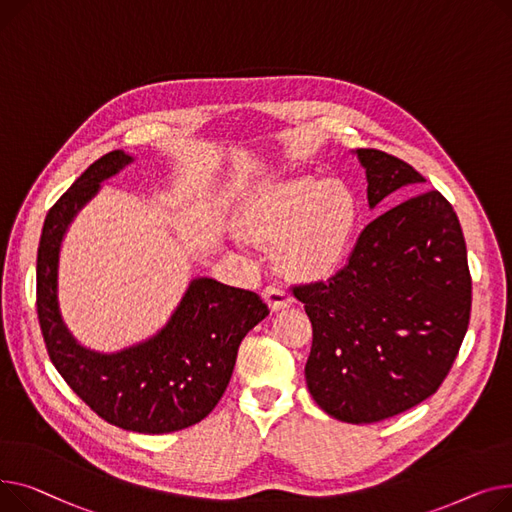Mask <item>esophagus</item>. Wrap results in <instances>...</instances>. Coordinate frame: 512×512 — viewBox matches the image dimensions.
<instances>
[{"label": "esophagus", "instance_id": "esophagus-1", "mask_svg": "<svg viewBox=\"0 0 512 512\" xmlns=\"http://www.w3.org/2000/svg\"><path fill=\"white\" fill-rule=\"evenodd\" d=\"M262 297L264 302L268 304V308L273 312H279V310H285L291 306L293 297L289 293L287 287H281V285H268L264 291H262Z\"/></svg>", "mask_w": 512, "mask_h": 512}]
</instances>
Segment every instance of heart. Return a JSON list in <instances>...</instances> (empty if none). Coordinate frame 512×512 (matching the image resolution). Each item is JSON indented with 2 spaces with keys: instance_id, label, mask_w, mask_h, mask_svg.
I'll return each instance as SVG.
<instances>
[{
  "instance_id": "b5f03b06",
  "label": "heart",
  "mask_w": 512,
  "mask_h": 512,
  "mask_svg": "<svg viewBox=\"0 0 512 512\" xmlns=\"http://www.w3.org/2000/svg\"><path fill=\"white\" fill-rule=\"evenodd\" d=\"M357 213V198L343 182L295 175L258 186L244 204L242 223L256 239L277 242V258L289 273L318 279L347 256Z\"/></svg>"
}]
</instances>
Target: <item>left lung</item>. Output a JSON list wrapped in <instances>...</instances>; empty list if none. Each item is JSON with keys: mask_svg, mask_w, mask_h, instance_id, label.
<instances>
[{"mask_svg": "<svg viewBox=\"0 0 512 512\" xmlns=\"http://www.w3.org/2000/svg\"><path fill=\"white\" fill-rule=\"evenodd\" d=\"M368 202L424 184L409 163L357 148ZM312 322L306 382L347 424H374L432 397L453 368L471 314L465 237L436 190L386 210L359 233L335 277L293 287Z\"/></svg>", "mask_w": 512, "mask_h": 512, "instance_id": "8db88e82", "label": "left lung"}]
</instances>
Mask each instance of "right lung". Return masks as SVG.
<instances>
[{"instance_id": "right-lung-1", "label": "right lung", "mask_w": 512, "mask_h": 512, "mask_svg": "<svg viewBox=\"0 0 512 512\" xmlns=\"http://www.w3.org/2000/svg\"><path fill=\"white\" fill-rule=\"evenodd\" d=\"M132 161L124 150H111L51 206L37 254V312L53 366L90 409L117 428L169 434L198 424L217 407L239 343L268 316V306L254 291L200 277L155 337L115 353L86 349L74 339L57 302L62 239L103 179Z\"/></svg>"}]
</instances>
